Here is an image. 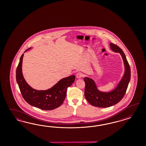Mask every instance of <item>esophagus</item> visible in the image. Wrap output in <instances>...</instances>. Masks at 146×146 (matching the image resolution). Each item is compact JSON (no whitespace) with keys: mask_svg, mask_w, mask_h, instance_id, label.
<instances>
[{"mask_svg":"<svg viewBox=\"0 0 146 146\" xmlns=\"http://www.w3.org/2000/svg\"><path fill=\"white\" fill-rule=\"evenodd\" d=\"M83 76H84V74H83V73H82L81 72H79V73H78L76 74V78H77L78 79H80V78H81Z\"/></svg>","mask_w":146,"mask_h":146,"instance_id":"34e87169","label":"esophagus"}]
</instances>
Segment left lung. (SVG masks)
<instances>
[{
  "label": "left lung",
  "instance_id": "obj_1",
  "mask_svg": "<svg viewBox=\"0 0 146 146\" xmlns=\"http://www.w3.org/2000/svg\"><path fill=\"white\" fill-rule=\"evenodd\" d=\"M110 48L113 52L119 53L124 62V75L115 89L109 92L100 91L97 88L95 81L88 77H85L84 96L87 101L93 106L107 108L119 102L126 93L131 79V69L125 54L117 45L110 43Z\"/></svg>",
  "mask_w": 146,
  "mask_h": 146
}]
</instances>
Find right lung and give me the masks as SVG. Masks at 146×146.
I'll return each instance as SVG.
<instances>
[{"instance_id":"1","label":"right lung","mask_w":146,"mask_h":146,"mask_svg":"<svg viewBox=\"0 0 146 146\" xmlns=\"http://www.w3.org/2000/svg\"><path fill=\"white\" fill-rule=\"evenodd\" d=\"M31 48L26 50L25 52ZM22 54L16 71V80L22 97L28 104L44 110H51L60 106L66 96L67 89L75 81L72 75L60 80L53 87L45 90L33 88L27 84L22 72Z\"/></svg>"}]
</instances>
